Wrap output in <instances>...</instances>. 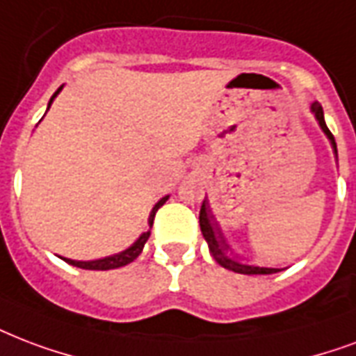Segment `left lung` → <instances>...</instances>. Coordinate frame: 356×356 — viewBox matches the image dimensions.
<instances>
[{
	"label": "left lung",
	"instance_id": "left-lung-1",
	"mask_svg": "<svg viewBox=\"0 0 356 356\" xmlns=\"http://www.w3.org/2000/svg\"><path fill=\"white\" fill-rule=\"evenodd\" d=\"M312 112L316 113L317 121H319V127L323 129V132L329 136L330 143L334 147L336 153V142L334 136L327 129L325 124V118H323V108L319 102H314L312 104ZM200 227H202V233L205 241L209 244V250L213 254V257L216 259L218 265H222L224 268H229L233 273H238V275H273V273H278L280 268H265V267H252V265H244V263H238V259L235 256H232L229 252V246L224 241V235L218 229V224L214 222L213 214H211V209H209L207 200H203L202 209H200Z\"/></svg>",
	"mask_w": 356,
	"mask_h": 356
}]
</instances>
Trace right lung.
<instances>
[{"label": "right lung", "mask_w": 356, "mask_h": 356, "mask_svg": "<svg viewBox=\"0 0 356 356\" xmlns=\"http://www.w3.org/2000/svg\"><path fill=\"white\" fill-rule=\"evenodd\" d=\"M61 91V88L54 93V97ZM54 97L50 99V104L51 100H54ZM168 196L162 197L156 205L153 207V213H151V216H149V227L153 226V220H154V214H156V211H159L164 203H166ZM149 235H151V229L149 232H145L142 235V237L138 238L132 246H130L129 250L121 252V254H115V256L112 257H104V259H97V261H72V259H65L67 263H70V265H74V267H80V268H88V270H110V268H118V267H123V265H129V263H132L136 259V257L140 256L143 250V244H145V241L149 238Z\"/></svg>", "instance_id": "obj_1"}]
</instances>
